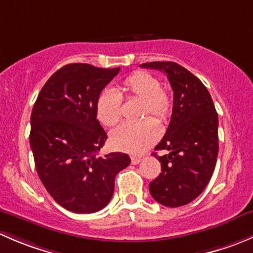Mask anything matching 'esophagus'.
Masks as SVG:
<instances>
[{
	"instance_id": "34e87169",
	"label": "esophagus",
	"mask_w": 253,
	"mask_h": 253,
	"mask_svg": "<svg viewBox=\"0 0 253 253\" xmlns=\"http://www.w3.org/2000/svg\"><path fill=\"white\" fill-rule=\"evenodd\" d=\"M141 160H142L141 157H136V155H133V157H131V162H132V164H133V165L138 164V163L141 162Z\"/></svg>"
}]
</instances>
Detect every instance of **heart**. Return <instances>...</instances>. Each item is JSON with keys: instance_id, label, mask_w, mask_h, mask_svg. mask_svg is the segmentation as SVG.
I'll return each instance as SVG.
<instances>
[{"instance_id": "heart-1", "label": "heart", "mask_w": 253, "mask_h": 253, "mask_svg": "<svg viewBox=\"0 0 253 253\" xmlns=\"http://www.w3.org/2000/svg\"><path fill=\"white\" fill-rule=\"evenodd\" d=\"M142 101L139 117L145 119L138 124H125L111 132L112 147L121 152L139 154L159 138L158 122H165L172 112V98L162 86L159 78L145 71H137L124 81L119 90L104 89L95 101L96 119L106 127H112L121 120L122 99Z\"/></svg>"}]
</instances>
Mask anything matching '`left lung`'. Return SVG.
I'll return each mask as SVG.
<instances>
[{
  "label": "left lung",
  "instance_id": "left-lung-1",
  "mask_svg": "<svg viewBox=\"0 0 253 253\" xmlns=\"http://www.w3.org/2000/svg\"><path fill=\"white\" fill-rule=\"evenodd\" d=\"M167 75L174 105L167 133L155 150L162 172L149 183L152 197L167 207H181L197 198L208 185L218 157V114L205 84L190 71L170 61L141 65ZM157 155V153H153Z\"/></svg>",
  "mask_w": 253,
  "mask_h": 253
}]
</instances>
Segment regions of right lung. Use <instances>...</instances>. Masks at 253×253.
I'll return each instance as SVG.
<instances>
[{"label": "right lung", "instance_id": "1", "mask_svg": "<svg viewBox=\"0 0 253 253\" xmlns=\"http://www.w3.org/2000/svg\"><path fill=\"white\" fill-rule=\"evenodd\" d=\"M120 67L71 63L42 86L30 117L37 172L51 197L73 213H95L110 202L115 177L131 159L125 153L96 157L106 132L95 101Z\"/></svg>", "mask_w": 253, "mask_h": 253}]
</instances>
